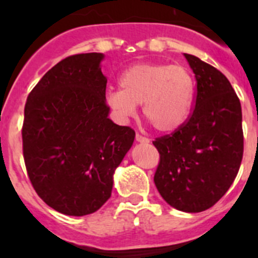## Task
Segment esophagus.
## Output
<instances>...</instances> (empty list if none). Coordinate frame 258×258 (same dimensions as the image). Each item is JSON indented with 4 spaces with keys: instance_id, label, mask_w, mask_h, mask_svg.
Instances as JSON below:
<instances>
[{
    "instance_id": "34e87169",
    "label": "esophagus",
    "mask_w": 258,
    "mask_h": 258,
    "mask_svg": "<svg viewBox=\"0 0 258 258\" xmlns=\"http://www.w3.org/2000/svg\"><path fill=\"white\" fill-rule=\"evenodd\" d=\"M136 141L138 143H149L150 142L149 138H146V137L141 136V134H137V136H136Z\"/></svg>"
}]
</instances>
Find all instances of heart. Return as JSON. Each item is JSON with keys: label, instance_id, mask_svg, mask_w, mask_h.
I'll use <instances>...</instances> for the list:
<instances>
[{"label": "heart", "instance_id": "b5f03b06", "mask_svg": "<svg viewBox=\"0 0 258 258\" xmlns=\"http://www.w3.org/2000/svg\"><path fill=\"white\" fill-rule=\"evenodd\" d=\"M121 89L107 93V104L121 120L137 113L143 104V115L161 133H172L187 121L192 112L197 84L183 66L168 63H140L120 76Z\"/></svg>", "mask_w": 258, "mask_h": 258}]
</instances>
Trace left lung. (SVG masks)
I'll return each instance as SVG.
<instances>
[{"label": "left lung", "mask_w": 258, "mask_h": 258, "mask_svg": "<svg viewBox=\"0 0 258 258\" xmlns=\"http://www.w3.org/2000/svg\"><path fill=\"white\" fill-rule=\"evenodd\" d=\"M197 77L195 107L184 125L159 137L157 191L173 208L198 213L226 194L240 168L244 150L241 106L226 76L184 54Z\"/></svg>", "instance_id": "left-lung-1"}]
</instances>
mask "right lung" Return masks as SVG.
Returning a JSON list of instances; mask_svg holds the SVG:
<instances>
[{
	"mask_svg": "<svg viewBox=\"0 0 258 258\" xmlns=\"http://www.w3.org/2000/svg\"><path fill=\"white\" fill-rule=\"evenodd\" d=\"M103 54L60 60L32 89L24 107L23 156L38 197L67 216H86L111 197L113 172L136 132L108 118Z\"/></svg>",
	"mask_w": 258,
	"mask_h": 258,
	"instance_id": "1",
	"label": "right lung"
}]
</instances>
